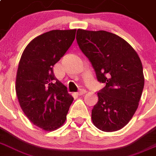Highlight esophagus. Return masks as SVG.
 Segmentation results:
<instances>
[{
    "label": "esophagus",
    "instance_id": "esophagus-1",
    "mask_svg": "<svg viewBox=\"0 0 156 156\" xmlns=\"http://www.w3.org/2000/svg\"><path fill=\"white\" fill-rule=\"evenodd\" d=\"M86 93V89H79V91L78 92V95H79V96H81V95L85 94V93Z\"/></svg>",
    "mask_w": 156,
    "mask_h": 156
}]
</instances>
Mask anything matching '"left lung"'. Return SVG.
I'll list each match as a JSON object with an SVG mask.
<instances>
[{
    "instance_id": "obj_1",
    "label": "left lung",
    "mask_w": 156,
    "mask_h": 156,
    "mask_svg": "<svg viewBox=\"0 0 156 156\" xmlns=\"http://www.w3.org/2000/svg\"><path fill=\"white\" fill-rule=\"evenodd\" d=\"M76 39L98 82L105 84L92 110L93 124L104 132L119 130L130 121L141 97L144 78L140 57L127 41L108 31L78 29Z\"/></svg>"
}]
</instances>
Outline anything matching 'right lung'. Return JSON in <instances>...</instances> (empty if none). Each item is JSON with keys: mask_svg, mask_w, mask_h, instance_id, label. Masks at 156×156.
<instances>
[{"mask_svg": "<svg viewBox=\"0 0 156 156\" xmlns=\"http://www.w3.org/2000/svg\"><path fill=\"white\" fill-rule=\"evenodd\" d=\"M75 34L76 29L42 34L27 44L20 58L16 81L19 103L30 121L45 131L63 125L74 100L55 77L53 66L72 44Z\"/></svg>", "mask_w": 156, "mask_h": 156, "instance_id": "obj_1", "label": "right lung"}]
</instances>
